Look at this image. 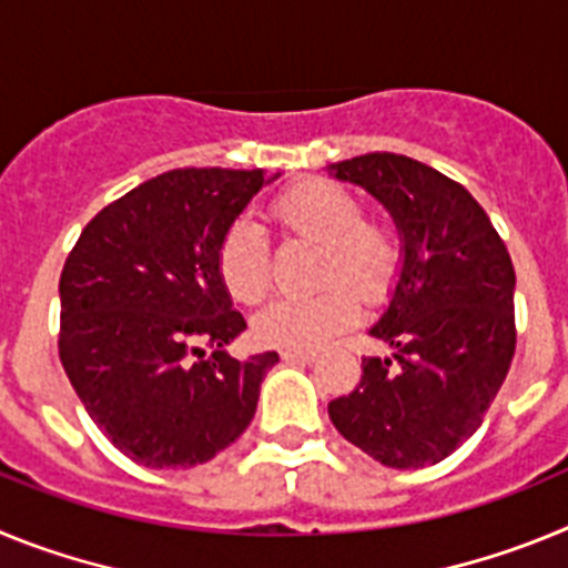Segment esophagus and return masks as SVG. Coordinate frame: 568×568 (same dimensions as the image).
I'll return each instance as SVG.
<instances>
[{
  "instance_id": "34e87169",
  "label": "esophagus",
  "mask_w": 568,
  "mask_h": 568,
  "mask_svg": "<svg viewBox=\"0 0 568 568\" xmlns=\"http://www.w3.org/2000/svg\"><path fill=\"white\" fill-rule=\"evenodd\" d=\"M281 358L287 361V364H313L315 353H293V349H284Z\"/></svg>"
}]
</instances>
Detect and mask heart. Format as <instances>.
I'll list each match as a JSON object with an SVG mask.
<instances>
[{"label": "heart", "instance_id": "1", "mask_svg": "<svg viewBox=\"0 0 568 568\" xmlns=\"http://www.w3.org/2000/svg\"><path fill=\"white\" fill-rule=\"evenodd\" d=\"M275 222L293 235L324 244L321 278L335 281L318 295H281L253 318L258 344L310 353L349 329L358 318V292L364 301H381L393 290L400 270V241L386 224L366 222L364 204L353 190L310 179L273 204ZM219 275L227 293L253 304L270 287V241L253 222H235L219 244ZM338 277L356 287L346 288Z\"/></svg>", "mask_w": 568, "mask_h": 568}]
</instances>
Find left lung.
<instances>
[{
  "label": "left lung",
  "instance_id": "left-lung-1",
  "mask_svg": "<svg viewBox=\"0 0 568 568\" xmlns=\"http://www.w3.org/2000/svg\"><path fill=\"white\" fill-rule=\"evenodd\" d=\"M393 215L400 270L369 335L393 358H364L355 393L329 420L393 469L440 464L475 435L515 355V267L469 190L409 155L329 164Z\"/></svg>",
  "mask_w": 568,
  "mask_h": 568
}]
</instances>
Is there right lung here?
Wrapping results in <instances>:
<instances>
[{"label":"right lung","instance_id":"1","mask_svg":"<svg viewBox=\"0 0 568 568\" xmlns=\"http://www.w3.org/2000/svg\"><path fill=\"white\" fill-rule=\"evenodd\" d=\"M281 173L187 168L139 184L82 230L59 278V358L119 453L150 469L213 460L250 426L275 353L230 358L247 329L219 244ZM216 353L203 358V346Z\"/></svg>","mask_w":568,"mask_h":568}]
</instances>
